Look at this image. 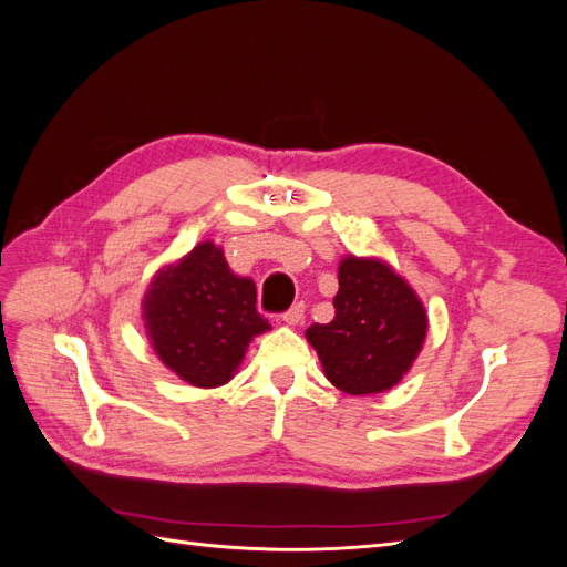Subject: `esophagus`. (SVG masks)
I'll return each mask as SVG.
<instances>
[{
  "mask_svg": "<svg viewBox=\"0 0 567 567\" xmlns=\"http://www.w3.org/2000/svg\"><path fill=\"white\" fill-rule=\"evenodd\" d=\"M305 319V305H293L288 312L281 315V321L288 326H298Z\"/></svg>",
  "mask_w": 567,
  "mask_h": 567,
  "instance_id": "obj_1",
  "label": "esophagus"
}]
</instances>
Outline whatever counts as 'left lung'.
Segmentation results:
<instances>
[{
  "instance_id": "obj_1",
  "label": "left lung",
  "mask_w": 567,
  "mask_h": 567,
  "mask_svg": "<svg viewBox=\"0 0 567 567\" xmlns=\"http://www.w3.org/2000/svg\"><path fill=\"white\" fill-rule=\"evenodd\" d=\"M336 317L305 331L323 375L348 394H379L414 367L427 336V312L388 262L346 255L338 267Z\"/></svg>"
}]
</instances>
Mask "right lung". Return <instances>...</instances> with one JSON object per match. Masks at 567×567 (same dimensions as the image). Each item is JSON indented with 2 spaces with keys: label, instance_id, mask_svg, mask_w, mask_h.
Here are the masks:
<instances>
[{
  "label": "right lung",
  "instance_id": "1",
  "mask_svg": "<svg viewBox=\"0 0 567 567\" xmlns=\"http://www.w3.org/2000/svg\"><path fill=\"white\" fill-rule=\"evenodd\" d=\"M257 288L227 265L225 250L200 241L151 279L142 319L161 362L194 388L234 379L255 336L271 323L255 310Z\"/></svg>",
  "mask_w": 567,
  "mask_h": 567
}]
</instances>
